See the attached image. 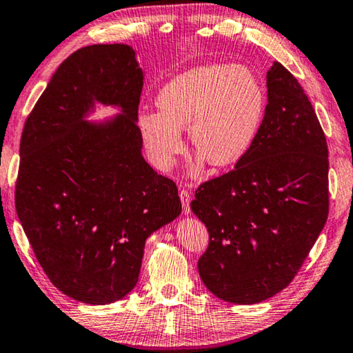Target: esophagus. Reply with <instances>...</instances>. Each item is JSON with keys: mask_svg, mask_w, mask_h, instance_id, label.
<instances>
[{"mask_svg": "<svg viewBox=\"0 0 353 353\" xmlns=\"http://www.w3.org/2000/svg\"><path fill=\"white\" fill-rule=\"evenodd\" d=\"M179 196H181V201H182V207H183V214H190V202H191V196L187 190H182L181 193H179Z\"/></svg>", "mask_w": 353, "mask_h": 353, "instance_id": "34e87169", "label": "esophagus"}]
</instances>
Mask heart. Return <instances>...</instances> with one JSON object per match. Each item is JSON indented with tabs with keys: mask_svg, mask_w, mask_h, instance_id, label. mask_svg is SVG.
Returning a JSON list of instances; mask_svg holds the SVG:
<instances>
[{
	"mask_svg": "<svg viewBox=\"0 0 353 353\" xmlns=\"http://www.w3.org/2000/svg\"><path fill=\"white\" fill-rule=\"evenodd\" d=\"M157 105L160 112L139 115L149 160L168 171L185 149L182 129H190L199 152L191 174L198 176L204 160L213 168H229L250 151L265 119L266 92L249 67L207 63L165 83Z\"/></svg>",
	"mask_w": 353,
	"mask_h": 353,
	"instance_id": "1",
	"label": "heart"
}]
</instances>
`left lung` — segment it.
<instances>
[{"mask_svg": "<svg viewBox=\"0 0 353 353\" xmlns=\"http://www.w3.org/2000/svg\"><path fill=\"white\" fill-rule=\"evenodd\" d=\"M268 104L250 151L202 183L191 210L210 243L202 282L230 303L252 305L290 285L328 216L325 135L301 83L282 63L266 74Z\"/></svg>", "mask_w": 353, "mask_h": 353, "instance_id": "1", "label": "left lung"}]
</instances>
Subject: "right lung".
<instances>
[{
  "label": "right lung",
  "mask_w": 353,
  "mask_h": 353,
  "mask_svg": "<svg viewBox=\"0 0 353 353\" xmlns=\"http://www.w3.org/2000/svg\"><path fill=\"white\" fill-rule=\"evenodd\" d=\"M143 79L132 46L81 48L23 129L17 214L52 285L90 305L134 290L146 240L182 212L176 183L141 154ZM97 103L119 113L93 122Z\"/></svg>",
  "instance_id": "1"
}]
</instances>
